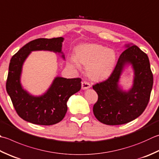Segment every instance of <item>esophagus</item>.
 I'll use <instances>...</instances> for the list:
<instances>
[{"mask_svg": "<svg viewBox=\"0 0 159 159\" xmlns=\"http://www.w3.org/2000/svg\"><path fill=\"white\" fill-rule=\"evenodd\" d=\"M81 87H82V89H88L90 87H91V85L87 81H83L81 83Z\"/></svg>", "mask_w": 159, "mask_h": 159, "instance_id": "34e87169", "label": "esophagus"}]
</instances>
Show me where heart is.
Here are the masks:
<instances>
[{
  "label": "heart",
  "instance_id": "1",
  "mask_svg": "<svg viewBox=\"0 0 159 159\" xmlns=\"http://www.w3.org/2000/svg\"><path fill=\"white\" fill-rule=\"evenodd\" d=\"M71 65L79 68V62L87 65L88 76L94 80L107 79L114 70L116 62V54L114 49L97 43H88L78 47L76 57L70 58Z\"/></svg>",
  "mask_w": 159,
  "mask_h": 159
}]
</instances>
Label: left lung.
Returning <instances> with one entry per match:
<instances>
[{"mask_svg": "<svg viewBox=\"0 0 159 159\" xmlns=\"http://www.w3.org/2000/svg\"><path fill=\"white\" fill-rule=\"evenodd\" d=\"M127 47L108 79L92 86L98 94L93 112L105 125H123L134 120L143 112L150 98L153 74L148 55L135 45ZM126 63L133 65L135 74L133 88L127 93L117 85Z\"/></svg>", "mask_w": 159, "mask_h": 159, "instance_id": "obj_1", "label": "left lung"}]
</instances>
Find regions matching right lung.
Wrapping results in <instances>:
<instances>
[{
    "mask_svg": "<svg viewBox=\"0 0 159 159\" xmlns=\"http://www.w3.org/2000/svg\"><path fill=\"white\" fill-rule=\"evenodd\" d=\"M62 37L38 39L20 48L11 57L6 82V89L14 109L21 119L36 125H51L63 120L67 111V101L81 88V79L57 77L44 95L34 97L22 88L20 76L22 65L32 51L61 52ZM64 57V55H63Z\"/></svg>",
    "mask_w": 159,
    "mask_h": 159,
    "instance_id": "add662e5",
    "label": "right lung"
}]
</instances>
